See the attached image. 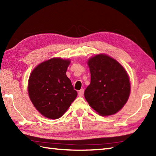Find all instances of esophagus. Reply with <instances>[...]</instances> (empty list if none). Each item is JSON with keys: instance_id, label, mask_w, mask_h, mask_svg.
I'll return each instance as SVG.
<instances>
[{"instance_id": "esophagus-1", "label": "esophagus", "mask_w": 156, "mask_h": 156, "mask_svg": "<svg viewBox=\"0 0 156 156\" xmlns=\"http://www.w3.org/2000/svg\"><path fill=\"white\" fill-rule=\"evenodd\" d=\"M83 94H84V89L83 88H82V89H80L78 91V96L82 97L83 96Z\"/></svg>"}]
</instances>
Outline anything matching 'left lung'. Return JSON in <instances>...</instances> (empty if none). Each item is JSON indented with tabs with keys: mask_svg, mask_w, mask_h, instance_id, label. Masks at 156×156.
I'll return each mask as SVG.
<instances>
[{
	"mask_svg": "<svg viewBox=\"0 0 156 156\" xmlns=\"http://www.w3.org/2000/svg\"><path fill=\"white\" fill-rule=\"evenodd\" d=\"M90 84L84 91L88 104L99 114H114L129 99L130 85L127 72L117 61L105 55L88 60Z\"/></svg>",
	"mask_w": 156,
	"mask_h": 156,
	"instance_id": "obj_1",
	"label": "left lung"
}]
</instances>
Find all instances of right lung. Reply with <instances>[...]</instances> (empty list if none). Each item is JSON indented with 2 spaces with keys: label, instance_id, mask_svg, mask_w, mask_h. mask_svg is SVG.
<instances>
[{
  "label": "right lung",
  "instance_id": "add662e5",
  "mask_svg": "<svg viewBox=\"0 0 156 156\" xmlns=\"http://www.w3.org/2000/svg\"><path fill=\"white\" fill-rule=\"evenodd\" d=\"M70 62L53 58L36 67L28 81V94L36 109L44 116H62L77 97L66 74Z\"/></svg>",
  "mask_w": 156,
  "mask_h": 156
}]
</instances>
